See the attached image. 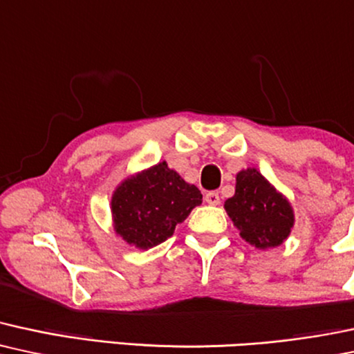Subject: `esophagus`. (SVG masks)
<instances>
[{
  "label": "esophagus",
  "mask_w": 354,
  "mask_h": 354,
  "mask_svg": "<svg viewBox=\"0 0 354 354\" xmlns=\"http://www.w3.org/2000/svg\"><path fill=\"white\" fill-rule=\"evenodd\" d=\"M205 202L210 203V205H218V203H220V195H218V192H209V194H205Z\"/></svg>",
  "instance_id": "34e87169"
}]
</instances>
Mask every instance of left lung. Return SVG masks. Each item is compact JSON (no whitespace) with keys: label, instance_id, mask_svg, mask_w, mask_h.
I'll use <instances>...</instances> for the list:
<instances>
[{"label":"left lung","instance_id":"8db88e82","mask_svg":"<svg viewBox=\"0 0 354 354\" xmlns=\"http://www.w3.org/2000/svg\"><path fill=\"white\" fill-rule=\"evenodd\" d=\"M225 210L242 239L257 248L283 243L295 222L290 202L257 169L236 174L235 195L225 202Z\"/></svg>","mask_w":354,"mask_h":354}]
</instances>
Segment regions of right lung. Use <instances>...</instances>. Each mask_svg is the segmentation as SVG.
<instances>
[{"label": "right lung", "mask_w": 354, "mask_h": 354, "mask_svg": "<svg viewBox=\"0 0 354 354\" xmlns=\"http://www.w3.org/2000/svg\"><path fill=\"white\" fill-rule=\"evenodd\" d=\"M202 203V194L165 162L127 178L112 195L114 230L137 248L156 247Z\"/></svg>", "instance_id": "1"}]
</instances>
